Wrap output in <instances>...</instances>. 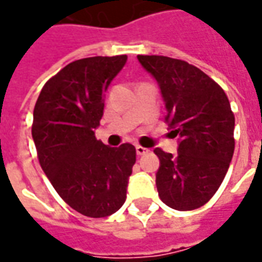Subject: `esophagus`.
Here are the masks:
<instances>
[{
  "mask_svg": "<svg viewBox=\"0 0 262 262\" xmlns=\"http://www.w3.org/2000/svg\"><path fill=\"white\" fill-rule=\"evenodd\" d=\"M135 151H137V155H144L148 152V148H144L141 145H135Z\"/></svg>",
  "mask_w": 262,
  "mask_h": 262,
  "instance_id": "1",
  "label": "esophagus"
}]
</instances>
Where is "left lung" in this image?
<instances>
[{
	"label": "left lung",
	"mask_w": 262,
	"mask_h": 262,
	"mask_svg": "<svg viewBox=\"0 0 262 262\" xmlns=\"http://www.w3.org/2000/svg\"><path fill=\"white\" fill-rule=\"evenodd\" d=\"M157 81L178 154L155 148L158 195L178 211L203 207L217 192L234 154L235 118L224 90L200 68L162 55H138Z\"/></svg>",
	"instance_id": "8db88e82"
}]
</instances>
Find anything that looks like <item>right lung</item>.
<instances>
[{"label": "right lung", "mask_w": 262, "mask_h": 262, "mask_svg": "<svg viewBox=\"0 0 262 262\" xmlns=\"http://www.w3.org/2000/svg\"><path fill=\"white\" fill-rule=\"evenodd\" d=\"M125 62L127 55L77 59L47 81L34 108L41 168L58 195L85 217H108L127 198L135 147L114 148L95 138L105 93Z\"/></svg>", "instance_id": "1"}]
</instances>
